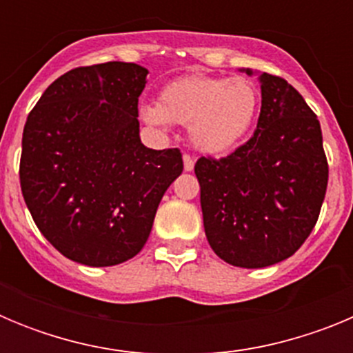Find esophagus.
Here are the masks:
<instances>
[{"instance_id": "esophagus-1", "label": "esophagus", "mask_w": 353, "mask_h": 353, "mask_svg": "<svg viewBox=\"0 0 353 353\" xmlns=\"http://www.w3.org/2000/svg\"><path fill=\"white\" fill-rule=\"evenodd\" d=\"M183 170L185 171H192L194 170V159L191 155H183Z\"/></svg>"}]
</instances>
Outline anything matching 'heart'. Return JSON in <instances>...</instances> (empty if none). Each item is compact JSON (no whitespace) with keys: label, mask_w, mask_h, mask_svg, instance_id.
<instances>
[{"label":"heart","mask_w":353,"mask_h":353,"mask_svg":"<svg viewBox=\"0 0 353 353\" xmlns=\"http://www.w3.org/2000/svg\"><path fill=\"white\" fill-rule=\"evenodd\" d=\"M260 95L249 79L189 74L164 84L157 105L141 108V118L152 127L166 129L171 121L189 125L191 143L203 154H226L254 125Z\"/></svg>","instance_id":"1"}]
</instances>
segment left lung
Listing matches in <instances>:
<instances>
[{"label": "left lung", "instance_id": "obj_1", "mask_svg": "<svg viewBox=\"0 0 353 353\" xmlns=\"http://www.w3.org/2000/svg\"><path fill=\"white\" fill-rule=\"evenodd\" d=\"M258 79L261 111L252 138L228 157H201L194 166L208 244L244 269L279 263L304 244L329 180L316 114L283 77L261 72Z\"/></svg>", "mask_w": 353, "mask_h": 353}]
</instances>
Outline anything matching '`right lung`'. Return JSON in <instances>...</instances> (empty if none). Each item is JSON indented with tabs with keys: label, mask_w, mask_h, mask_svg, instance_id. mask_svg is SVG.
<instances>
[{
	"label": "right lung",
	"mask_w": 353,
	"mask_h": 353,
	"mask_svg": "<svg viewBox=\"0 0 353 353\" xmlns=\"http://www.w3.org/2000/svg\"><path fill=\"white\" fill-rule=\"evenodd\" d=\"M146 74L123 61L74 68L28 114L21 191L40 233L68 260L111 267L136 256L182 174L179 148H146L139 138Z\"/></svg>",
	"instance_id": "add662e5"
}]
</instances>
